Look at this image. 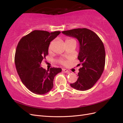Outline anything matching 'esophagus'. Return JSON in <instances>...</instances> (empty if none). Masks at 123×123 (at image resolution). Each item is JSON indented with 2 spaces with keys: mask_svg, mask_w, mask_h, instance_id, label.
<instances>
[{
  "mask_svg": "<svg viewBox=\"0 0 123 123\" xmlns=\"http://www.w3.org/2000/svg\"><path fill=\"white\" fill-rule=\"evenodd\" d=\"M62 71H63L65 73H69V71L68 70H67V69H62Z\"/></svg>",
  "mask_w": 123,
  "mask_h": 123,
  "instance_id": "esophagus-1",
  "label": "esophagus"
}]
</instances>
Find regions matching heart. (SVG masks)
Instances as JSON below:
<instances>
[{
    "label": "heart",
    "mask_w": 123,
    "mask_h": 123,
    "mask_svg": "<svg viewBox=\"0 0 123 123\" xmlns=\"http://www.w3.org/2000/svg\"><path fill=\"white\" fill-rule=\"evenodd\" d=\"M70 40H72V39H68V40H67L66 41H70ZM51 45H52V44H51L50 45H49V50H50V49H51ZM60 63H61V64H63V65L66 64V62H65L64 61H63V60H61V61H60Z\"/></svg>",
    "instance_id": "obj_1"
}]
</instances>
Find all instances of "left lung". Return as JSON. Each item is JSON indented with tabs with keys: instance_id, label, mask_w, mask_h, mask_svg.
Returning <instances> with one entry per match:
<instances>
[{
	"instance_id": "obj_1",
	"label": "left lung",
	"mask_w": 123,
	"mask_h": 123,
	"mask_svg": "<svg viewBox=\"0 0 123 123\" xmlns=\"http://www.w3.org/2000/svg\"><path fill=\"white\" fill-rule=\"evenodd\" d=\"M62 33L77 38L80 44L78 59L81 65L77 81L70 83L75 89L87 90L92 88L100 78L105 65V50L101 39L88 28H76Z\"/></svg>"
}]
</instances>
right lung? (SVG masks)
<instances>
[{"label":"right lung","mask_w":123,"mask_h":123,"mask_svg":"<svg viewBox=\"0 0 123 123\" xmlns=\"http://www.w3.org/2000/svg\"><path fill=\"white\" fill-rule=\"evenodd\" d=\"M60 33L35 30L18 43L15 55L16 68L22 82L31 92L37 95L49 92L53 87L55 76L62 71L61 68L46 70L41 67L42 61L48 55L50 42Z\"/></svg>","instance_id":"1"}]
</instances>
